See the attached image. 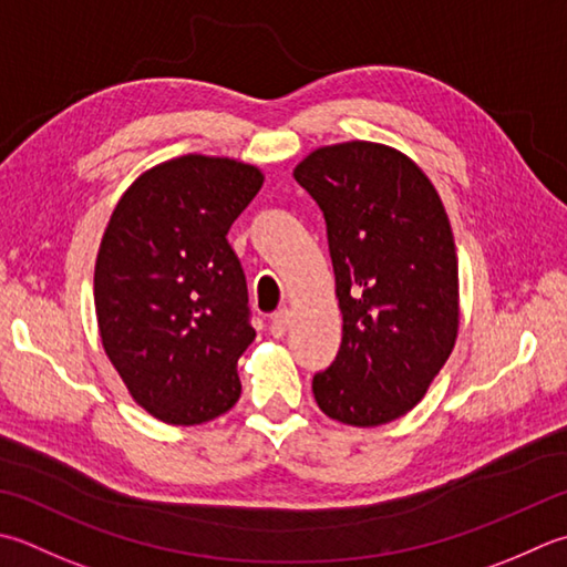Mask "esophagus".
<instances>
[{
    "label": "esophagus",
    "instance_id": "34e87169",
    "mask_svg": "<svg viewBox=\"0 0 567 567\" xmlns=\"http://www.w3.org/2000/svg\"><path fill=\"white\" fill-rule=\"evenodd\" d=\"M290 321H292L290 309H280V312H275L270 319V334L275 339H282L287 334V329H290Z\"/></svg>",
    "mask_w": 567,
    "mask_h": 567
}]
</instances>
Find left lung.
Segmentation results:
<instances>
[{"label":"left lung","instance_id":"obj_1","mask_svg":"<svg viewBox=\"0 0 567 567\" xmlns=\"http://www.w3.org/2000/svg\"><path fill=\"white\" fill-rule=\"evenodd\" d=\"M295 179L324 210L343 319L337 359L312 381L315 401L343 425L393 423L423 401L457 341L447 210L427 174L379 142L319 147Z\"/></svg>","mask_w":567,"mask_h":567}]
</instances>
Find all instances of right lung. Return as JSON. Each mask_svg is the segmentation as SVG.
Instances as JSON below:
<instances>
[{"instance_id": "right-lung-1", "label": "right lung", "mask_w": 567, "mask_h": 567, "mask_svg": "<svg viewBox=\"0 0 567 567\" xmlns=\"http://www.w3.org/2000/svg\"><path fill=\"white\" fill-rule=\"evenodd\" d=\"M265 182L258 166L184 154L140 174L95 260V317L110 363L140 408L202 425L238 403L236 363L255 329L228 228Z\"/></svg>"}]
</instances>
